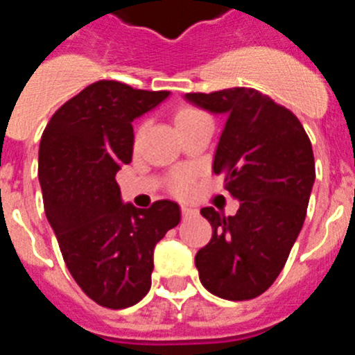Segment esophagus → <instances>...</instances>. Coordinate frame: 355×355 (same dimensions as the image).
I'll return each mask as SVG.
<instances>
[{"instance_id":"esophagus-1","label":"esophagus","mask_w":355,"mask_h":355,"mask_svg":"<svg viewBox=\"0 0 355 355\" xmlns=\"http://www.w3.org/2000/svg\"><path fill=\"white\" fill-rule=\"evenodd\" d=\"M181 215H183L184 218H190V216L197 215V209L188 208V206H181Z\"/></svg>"}]
</instances>
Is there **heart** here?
Segmentation results:
<instances>
[{
  "label": "heart",
  "mask_w": 355,
  "mask_h": 355,
  "mask_svg": "<svg viewBox=\"0 0 355 355\" xmlns=\"http://www.w3.org/2000/svg\"><path fill=\"white\" fill-rule=\"evenodd\" d=\"M200 115L205 114L199 112L197 108H193V106H180V108L174 112L175 128L180 130L184 124H188V122L193 121V119L200 117ZM140 135H142V128H140L139 133H137V139H140ZM190 187H192V174H190V172L180 171L172 175V192H174L175 196H187Z\"/></svg>",
  "instance_id": "heart-1"
}]
</instances>
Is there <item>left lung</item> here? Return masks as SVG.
<instances>
[{"label":"left lung","instance_id":"left-lung-1","mask_svg":"<svg viewBox=\"0 0 355 355\" xmlns=\"http://www.w3.org/2000/svg\"><path fill=\"white\" fill-rule=\"evenodd\" d=\"M187 99L225 115L213 172L240 200L236 215H200L211 240L196 254L202 286L225 300H250L274 284L302 229L315 183L311 140L300 121L256 89L234 87Z\"/></svg>","mask_w":355,"mask_h":355}]
</instances>
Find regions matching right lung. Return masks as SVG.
Wrapping results in <instances>:
<instances>
[{"mask_svg": "<svg viewBox=\"0 0 355 355\" xmlns=\"http://www.w3.org/2000/svg\"><path fill=\"white\" fill-rule=\"evenodd\" d=\"M168 94L96 81L56 110L40 139L44 211L78 286L108 309L146 297L156 243L180 224L172 200L147 209L122 205L115 181L133 155L131 122Z\"/></svg>", "mask_w": 355, "mask_h": 355, "instance_id": "add662e5", "label": "right lung"}]
</instances>
